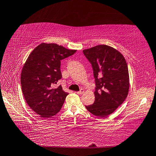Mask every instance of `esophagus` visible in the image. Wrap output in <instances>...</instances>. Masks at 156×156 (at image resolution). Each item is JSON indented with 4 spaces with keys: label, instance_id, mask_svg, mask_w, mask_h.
<instances>
[{
    "label": "esophagus",
    "instance_id": "esophagus-1",
    "mask_svg": "<svg viewBox=\"0 0 156 156\" xmlns=\"http://www.w3.org/2000/svg\"><path fill=\"white\" fill-rule=\"evenodd\" d=\"M76 93H77L78 94H83V93H84V90H83V89H81V90H80V91L77 92H76Z\"/></svg>",
    "mask_w": 156,
    "mask_h": 156
}]
</instances>
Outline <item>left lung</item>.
I'll use <instances>...</instances> for the list:
<instances>
[{
    "instance_id": "8db88e82",
    "label": "left lung",
    "mask_w": 156,
    "mask_h": 156,
    "mask_svg": "<svg viewBox=\"0 0 156 156\" xmlns=\"http://www.w3.org/2000/svg\"><path fill=\"white\" fill-rule=\"evenodd\" d=\"M93 69L95 100L85 106L97 117L112 113L127 97L129 76L127 62L120 52L107 45H99L83 50Z\"/></svg>"
}]
</instances>
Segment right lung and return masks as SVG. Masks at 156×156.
<instances>
[{"instance_id": "add662e5", "label": "right lung", "mask_w": 156, "mask_h": 156, "mask_svg": "<svg viewBox=\"0 0 156 156\" xmlns=\"http://www.w3.org/2000/svg\"><path fill=\"white\" fill-rule=\"evenodd\" d=\"M76 50L55 44L42 43L29 54L21 75L22 92L33 111L42 118L55 115L68 94L62 86L54 88L62 78L61 60L72 55Z\"/></svg>"}]
</instances>
